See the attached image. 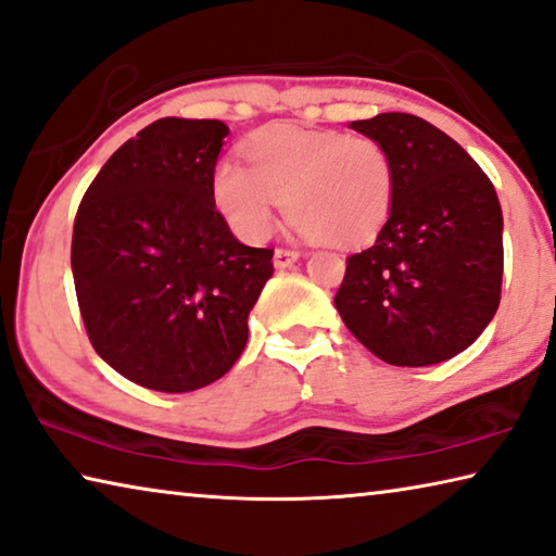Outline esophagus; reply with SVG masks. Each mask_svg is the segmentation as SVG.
Segmentation results:
<instances>
[{"instance_id": "esophagus-1", "label": "esophagus", "mask_w": 556, "mask_h": 556, "mask_svg": "<svg viewBox=\"0 0 556 556\" xmlns=\"http://www.w3.org/2000/svg\"><path fill=\"white\" fill-rule=\"evenodd\" d=\"M299 257H302V254L296 250H285V247H279V250H275V267L285 269L289 264H294Z\"/></svg>"}]
</instances>
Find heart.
Returning <instances> with one entry per match:
<instances>
[{
  "mask_svg": "<svg viewBox=\"0 0 556 556\" xmlns=\"http://www.w3.org/2000/svg\"><path fill=\"white\" fill-rule=\"evenodd\" d=\"M244 155L250 170L235 161L215 167L213 200L247 242L271 232L281 202L299 230L333 247L368 242L391 213L393 161L371 136L269 126Z\"/></svg>",
  "mask_w": 556,
  "mask_h": 556,
  "instance_id": "b5f03b06",
  "label": "heart"
}]
</instances>
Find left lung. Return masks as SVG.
Here are the masks:
<instances>
[{
  "mask_svg": "<svg viewBox=\"0 0 556 556\" xmlns=\"http://www.w3.org/2000/svg\"><path fill=\"white\" fill-rule=\"evenodd\" d=\"M351 128L386 146L395 185L389 219L371 247L346 260L333 304L386 364H440L468 349L500 306L497 192L433 123L378 113Z\"/></svg>",
  "mask_w": 556,
  "mask_h": 556,
  "instance_id": "1",
  "label": "left lung"
}]
</instances>
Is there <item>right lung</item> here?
Here are the masks:
<instances>
[{
  "label": "right lung",
  "mask_w": 556,
  "mask_h": 556,
  "mask_svg": "<svg viewBox=\"0 0 556 556\" xmlns=\"http://www.w3.org/2000/svg\"><path fill=\"white\" fill-rule=\"evenodd\" d=\"M227 134L223 121H155L78 205L72 271L88 341L143 389L188 393L230 371L275 271V250L242 244L215 207Z\"/></svg>",
  "instance_id": "1"
}]
</instances>
